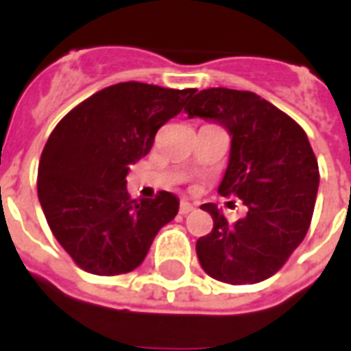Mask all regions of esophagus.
I'll use <instances>...</instances> for the list:
<instances>
[{
	"instance_id": "34e87169",
	"label": "esophagus",
	"mask_w": 351,
	"mask_h": 351,
	"mask_svg": "<svg viewBox=\"0 0 351 351\" xmlns=\"http://www.w3.org/2000/svg\"><path fill=\"white\" fill-rule=\"evenodd\" d=\"M191 210H195V205H191L188 201H182V203H180V214H190Z\"/></svg>"
}]
</instances>
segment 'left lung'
I'll list each match as a JSON object with an SVG mask.
<instances>
[{"instance_id": "obj_1", "label": "left lung", "mask_w": 351, "mask_h": 351, "mask_svg": "<svg viewBox=\"0 0 351 351\" xmlns=\"http://www.w3.org/2000/svg\"><path fill=\"white\" fill-rule=\"evenodd\" d=\"M184 110L228 130L231 150L218 193L248 208L244 218L228 221L214 203L203 205L214 228L195 244L199 263L226 284H258L286 263L308 231L319 186L308 137L252 92L195 90Z\"/></svg>"}]
</instances>
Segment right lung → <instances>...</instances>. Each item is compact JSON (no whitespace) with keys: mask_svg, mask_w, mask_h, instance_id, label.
Here are the masks:
<instances>
[{"mask_svg":"<svg viewBox=\"0 0 351 351\" xmlns=\"http://www.w3.org/2000/svg\"><path fill=\"white\" fill-rule=\"evenodd\" d=\"M193 92L120 82L82 101L50 133L37 173L39 203L80 269L99 276L137 269L154 237L178 214L171 191L131 199L125 176Z\"/></svg>","mask_w":351,"mask_h":351,"instance_id":"1","label":"right lung"}]
</instances>
